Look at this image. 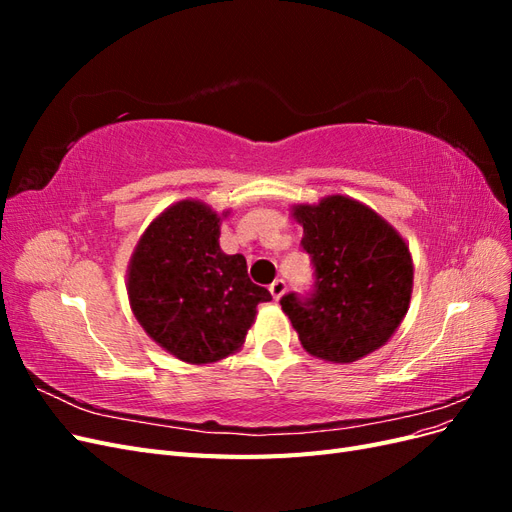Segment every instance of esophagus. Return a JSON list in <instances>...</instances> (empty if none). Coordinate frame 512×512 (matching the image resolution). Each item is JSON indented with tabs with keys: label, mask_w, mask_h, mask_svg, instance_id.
I'll list each match as a JSON object with an SVG mask.
<instances>
[{
	"label": "esophagus",
	"mask_w": 512,
	"mask_h": 512,
	"mask_svg": "<svg viewBox=\"0 0 512 512\" xmlns=\"http://www.w3.org/2000/svg\"><path fill=\"white\" fill-rule=\"evenodd\" d=\"M269 292H271V297H273L275 301H280V299L284 297V292H286V282H284V280H275V282L269 286Z\"/></svg>",
	"instance_id": "obj_1"
}]
</instances>
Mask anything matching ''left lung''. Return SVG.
Wrapping results in <instances>:
<instances>
[{"label": "left lung", "instance_id": "1", "mask_svg": "<svg viewBox=\"0 0 512 512\" xmlns=\"http://www.w3.org/2000/svg\"><path fill=\"white\" fill-rule=\"evenodd\" d=\"M312 254L316 292L301 301L282 297V309L301 346L329 363H354L382 348L404 322L414 282L406 239L365 203L331 194L290 207Z\"/></svg>", "mask_w": 512, "mask_h": 512}]
</instances>
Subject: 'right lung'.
Returning <instances> with one entry per match:
<instances>
[{
  "label": "right lung",
  "instance_id": "obj_1",
  "mask_svg": "<svg viewBox=\"0 0 512 512\" xmlns=\"http://www.w3.org/2000/svg\"><path fill=\"white\" fill-rule=\"evenodd\" d=\"M228 215L196 198L179 200L149 222L128 262L134 318L160 348L190 365L239 352L256 307L271 301V292L247 277L245 258L222 252Z\"/></svg>",
  "mask_w": 512,
  "mask_h": 512
}]
</instances>
